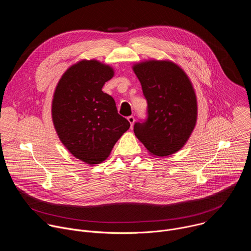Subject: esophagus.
<instances>
[{
  "instance_id": "esophagus-1",
  "label": "esophagus",
  "mask_w": 251,
  "mask_h": 251,
  "mask_svg": "<svg viewBox=\"0 0 251 251\" xmlns=\"http://www.w3.org/2000/svg\"><path fill=\"white\" fill-rule=\"evenodd\" d=\"M127 120L129 121V123H130V125H131V128H132L133 125H134V122H135V118H134L133 116H129V117L127 118Z\"/></svg>"
}]
</instances>
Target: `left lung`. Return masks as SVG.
Masks as SVG:
<instances>
[{
	"instance_id": "left-lung-1",
	"label": "left lung",
	"mask_w": 251,
	"mask_h": 251,
	"mask_svg": "<svg viewBox=\"0 0 251 251\" xmlns=\"http://www.w3.org/2000/svg\"><path fill=\"white\" fill-rule=\"evenodd\" d=\"M132 68L148 103V118L135 123V136L150 155H173L186 145L197 124L193 83L182 67L168 59L141 61Z\"/></svg>"
}]
</instances>
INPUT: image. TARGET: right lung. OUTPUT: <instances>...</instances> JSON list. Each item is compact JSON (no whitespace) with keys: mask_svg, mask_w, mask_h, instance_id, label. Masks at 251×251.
<instances>
[{"mask_svg":"<svg viewBox=\"0 0 251 251\" xmlns=\"http://www.w3.org/2000/svg\"><path fill=\"white\" fill-rule=\"evenodd\" d=\"M114 69L96 59H82L66 69L51 102L54 129L76 159L94 166L109 157L119 138L130 128L118 114L114 99L102 87Z\"/></svg>","mask_w":251,"mask_h":251,"instance_id":"1","label":"right lung"}]
</instances>
